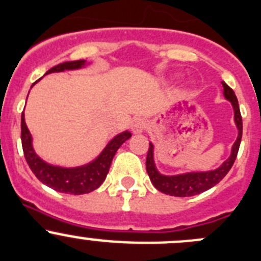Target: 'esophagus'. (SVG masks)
I'll list each match as a JSON object with an SVG mask.
<instances>
[{"instance_id":"34e87169","label":"esophagus","mask_w":261,"mask_h":261,"mask_svg":"<svg viewBox=\"0 0 261 261\" xmlns=\"http://www.w3.org/2000/svg\"><path fill=\"white\" fill-rule=\"evenodd\" d=\"M145 127H147V121L142 117H136L131 121L130 128L134 134H142L145 130Z\"/></svg>"}]
</instances>
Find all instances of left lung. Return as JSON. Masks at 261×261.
<instances>
[{
  "label": "left lung",
  "mask_w": 261,
  "mask_h": 261,
  "mask_svg": "<svg viewBox=\"0 0 261 261\" xmlns=\"http://www.w3.org/2000/svg\"><path fill=\"white\" fill-rule=\"evenodd\" d=\"M224 87V97L226 100L230 101L234 112V123L237 126L238 135L236 142L233 143L230 155L224 161L223 164L214 170L208 171H191V172H182L177 175H165L158 171L157 166L154 162V145L149 143V149L147 154V172L149 175V179L153 186L160 192L165 194L175 197H192L196 194L202 193V192L208 191L216 186L224 176H225L229 170L232 169L234 164L236 157H237L238 149H240L241 139H242V117H241L240 106H238L237 96L234 91L230 89L225 82H223Z\"/></svg>",
  "instance_id": "obj_1"
}]
</instances>
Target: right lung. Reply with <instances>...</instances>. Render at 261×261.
<instances>
[{
	"label": "right lung",
	"instance_id": "1",
	"mask_svg": "<svg viewBox=\"0 0 261 261\" xmlns=\"http://www.w3.org/2000/svg\"><path fill=\"white\" fill-rule=\"evenodd\" d=\"M89 64L90 63H87L86 60L65 62L48 69L46 74L64 72V70L81 69ZM37 82H35L33 85H36ZM33 85H32V87H33ZM130 138L131 133H128V131H123V133L116 135L101 150L100 154L86 165H82L79 167L55 166V165L47 164L46 161L38 157L35 148H33V139H32L31 133L27 127L24 112L21 113V145H23L27 164L29 165L33 174L40 181L53 188L54 191L60 192V193L86 194L99 188L106 180L116 152Z\"/></svg>",
	"mask_w": 261,
	"mask_h": 261
}]
</instances>
